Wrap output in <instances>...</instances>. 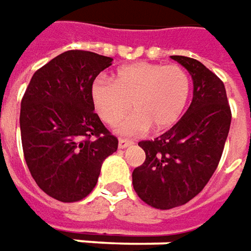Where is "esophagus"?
Listing matches in <instances>:
<instances>
[{
    "mask_svg": "<svg viewBox=\"0 0 251 251\" xmlns=\"http://www.w3.org/2000/svg\"><path fill=\"white\" fill-rule=\"evenodd\" d=\"M132 145H133V142L132 140H127V139H119V142H118L119 149H126V147L132 146Z\"/></svg>",
    "mask_w": 251,
    "mask_h": 251,
    "instance_id": "34e87169",
    "label": "esophagus"
}]
</instances>
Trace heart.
<instances>
[{
	"instance_id": "heart-1",
	"label": "heart",
	"mask_w": 251,
	"mask_h": 251,
	"mask_svg": "<svg viewBox=\"0 0 251 251\" xmlns=\"http://www.w3.org/2000/svg\"><path fill=\"white\" fill-rule=\"evenodd\" d=\"M190 95V78L177 64L139 61L115 73L114 80L98 78L91 85V101L98 116L115 125L130 108L136 112L118 125L124 135L173 126L182 114Z\"/></svg>"
}]
</instances>
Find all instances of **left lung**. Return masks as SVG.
<instances>
[{
  "label": "left lung",
  "instance_id": "1",
  "mask_svg": "<svg viewBox=\"0 0 251 251\" xmlns=\"http://www.w3.org/2000/svg\"><path fill=\"white\" fill-rule=\"evenodd\" d=\"M191 74L190 108L166 133L139 142L146 160L132 173L142 201L157 209L184 205L208 184L224 151L230 129V106L224 82L201 61L171 56Z\"/></svg>",
  "mask_w": 251,
  "mask_h": 251
}]
</instances>
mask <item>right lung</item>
Here are the masks:
<instances>
[{
    "mask_svg": "<svg viewBox=\"0 0 251 251\" xmlns=\"http://www.w3.org/2000/svg\"><path fill=\"white\" fill-rule=\"evenodd\" d=\"M114 59L69 50L39 69L21 102L24 156L33 180L61 202L85 198L118 139L94 112L91 85Z\"/></svg>",
    "mask_w": 251,
    "mask_h": 251,
    "instance_id": "right-lung-1",
    "label": "right lung"
}]
</instances>
